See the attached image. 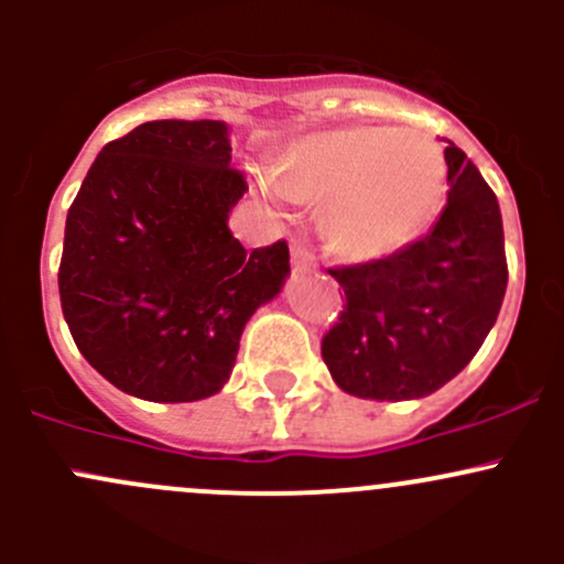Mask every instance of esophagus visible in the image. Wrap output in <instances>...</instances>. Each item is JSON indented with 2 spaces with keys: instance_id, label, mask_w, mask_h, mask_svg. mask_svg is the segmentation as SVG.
Here are the masks:
<instances>
[{
  "instance_id": "obj_1",
  "label": "esophagus",
  "mask_w": 564,
  "mask_h": 564,
  "mask_svg": "<svg viewBox=\"0 0 564 564\" xmlns=\"http://www.w3.org/2000/svg\"><path fill=\"white\" fill-rule=\"evenodd\" d=\"M292 264L297 267V270H311V267H316V253L311 250L308 240H305L303 235L292 237Z\"/></svg>"
}]
</instances>
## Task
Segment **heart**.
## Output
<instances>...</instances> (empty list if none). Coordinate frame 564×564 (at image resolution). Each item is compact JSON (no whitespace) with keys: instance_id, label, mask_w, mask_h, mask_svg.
Instances as JSON below:
<instances>
[{"instance_id":"heart-1","label":"heart","mask_w":564,"mask_h":564,"mask_svg":"<svg viewBox=\"0 0 564 564\" xmlns=\"http://www.w3.org/2000/svg\"><path fill=\"white\" fill-rule=\"evenodd\" d=\"M447 180L445 150L423 130L346 128L314 135L286 166V191L333 202V240L377 259L406 246L436 209Z\"/></svg>"}]
</instances>
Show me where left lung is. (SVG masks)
Here are the masks:
<instances>
[{
	"label": "left lung",
	"instance_id": "left-lung-1",
	"mask_svg": "<svg viewBox=\"0 0 564 564\" xmlns=\"http://www.w3.org/2000/svg\"><path fill=\"white\" fill-rule=\"evenodd\" d=\"M447 204L406 248L335 267L346 294L322 357L340 390L377 401L423 398L477 355L508 289L499 204L456 144L445 150Z\"/></svg>",
	"mask_w": 564,
	"mask_h": 564
}]
</instances>
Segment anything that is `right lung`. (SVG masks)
<instances>
[{"label": "right lung", "instance_id": "1", "mask_svg": "<svg viewBox=\"0 0 564 564\" xmlns=\"http://www.w3.org/2000/svg\"><path fill=\"white\" fill-rule=\"evenodd\" d=\"M248 182L218 119H155L108 141L73 198L59 261L78 351L144 401L215 395L240 335L281 292L289 246L246 250L229 213Z\"/></svg>", "mask_w": 564, "mask_h": 564}]
</instances>
